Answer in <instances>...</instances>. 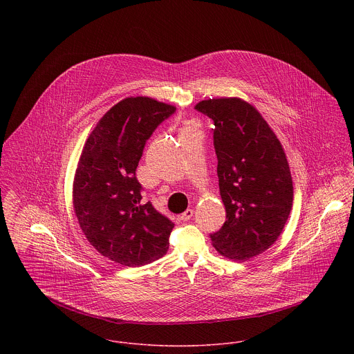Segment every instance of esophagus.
<instances>
[{"label":"esophagus","instance_id":"esophagus-1","mask_svg":"<svg viewBox=\"0 0 354 354\" xmlns=\"http://www.w3.org/2000/svg\"><path fill=\"white\" fill-rule=\"evenodd\" d=\"M194 216V209H191V208H188L184 214H181L180 215V219L183 221V222H188L191 218Z\"/></svg>","mask_w":354,"mask_h":354}]
</instances>
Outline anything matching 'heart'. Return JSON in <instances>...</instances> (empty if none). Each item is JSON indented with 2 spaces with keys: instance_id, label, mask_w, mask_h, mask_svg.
<instances>
[{
  "instance_id": "b5f03b06",
  "label": "heart",
  "mask_w": 354,
  "mask_h": 354,
  "mask_svg": "<svg viewBox=\"0 0 354 354\" xmlns=\"http://www.w3.org/2000/svg\"><path fill=\"white\" fill-rule=\"evenodd\" d=\"M187 131H191V127H189V125H185L184 129H183V132H187Z\"/></svg>"
}]
</instances>
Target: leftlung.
<instances>
[{"instance_id": "8db88e82", "label": "left lung", "mask_w": 354, "mask_h": 354, "mask_svg": "<svg viewBox=\"0 0 354 354\" xmlns=\"http://www.w3.org/2000/svg\"><path fill=\"white\" fill-rule=\"evenodd\" d=\"M214 121L219 192L226 222L211 233L221 254L247 260L270 248L289 218L293 181L286 155L260 113L239 98L199 102Z\"/></svg>"}]
</instances>
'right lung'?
Listing matches in <instances>:
<instances>
[{
    "label": "right lung",
    "mask_w": 354,
    "mask_h": 354,
    "mask_svg": "<svg viewBox=\"0 0 354 354\" xmlns=\"http://www.w3.org/2000/svg\"><path fill=\"white\" fill-rule=\"evenodd\" d=\"M176 107L147 97L114 104L88 136L73 181V205L90 244L128 267L155 261L169 250L174 223L142 202L136 167L153 131Z\"/></svg>",
    "instance_id": "obj_1"
}]
</instances>
